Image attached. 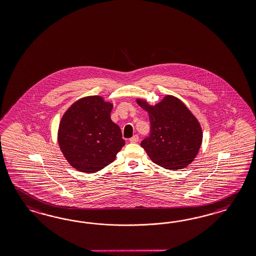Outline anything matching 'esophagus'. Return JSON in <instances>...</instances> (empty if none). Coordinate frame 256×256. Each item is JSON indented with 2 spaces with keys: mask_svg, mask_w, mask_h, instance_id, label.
Listing matches in <instances>:
<instances>
[{
  "mask_svg": "<svg viewBox=\"0 0 256 256\" xmlns=\"http://www.w3.org/2000/svg\"><path fill=\"white\" fill-rule=\"evenodd\" d=\"M130 140V142H137L139 140V136L138 135H133Z\"/></svg>",
  "mask_w": 256,
  "mask_h": 256,
  "instance_id": "esophagus-1",
  "label": "esophagus"
}]
</instances>
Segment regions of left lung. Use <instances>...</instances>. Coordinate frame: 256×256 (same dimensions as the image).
I'll return each instance as SVG.
<instances>
[{
    "mask_svg": "<svg viewBox=\"0 0 256 256\" xmlns=\"http://www.w3.org/2000/svg\"><path fill=\"white\" fill-rule=\"evenodd\" d=\"M148 112L150 132L140 142L156 164L168 170H179L194 162L202 140L201 126L185 104L166 96L155 106L137 100Z\"/></svg>",
    "mask_w": 256,
    "mask_h": 256,
    "instance_id": "left-lung-1",
    "label": "left lung"
}]
</instances>
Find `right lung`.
Instances as JSON below:
<instances>
[{
  "mask_svg": "<svg viewBox=\"0 0 256 256\" xmlns=\"http://www.w3.org/2000/svg\"><path fill=\"white\" fill-rule=\"evenodd\" d=\"M112 104L98 96L76 101L64 114L58 142L72 167L96 172L112 162L124 146L120 128L110 119Z\"/></svg>",
  "mask_w": 256,
  "mask_h": 256,
  "instance_id": "obj_1",
  "label": "right lung"
}]
</instances>
